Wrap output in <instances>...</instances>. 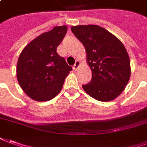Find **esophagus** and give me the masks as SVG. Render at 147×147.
<instances>
[{
  "label": "esophagus",
  "mask_w": 147,
  "mask_h": 147,
  "mask_svg": "<svg viewBox=\"0 0 147 147\" xmlns=\"http://www.w3.org/2000/svg\"><path fill=\"white\" fill-rule=\"evenodd\" d=\"M80 62L79 61V60H77V61L75 62V63L74 65L73 68H74V69H77L78 67H80Z\"/></svg>",
  "instance_id": "34e87169"
}]
</instances>
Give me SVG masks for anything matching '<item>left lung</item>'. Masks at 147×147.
I'll use <instances>...</instances> for the list:
<instances>
[{
  "instance_id": "obj_1",
  "label": "left lung",
  "mask_w": 147,
  "mask_h": 147,
  "mask_svg": "<svg viewBox=\"0 0 147 147\" xmlns=\"http://www.w3.org/2000/svg\"><path fill=\"white\" fill-rule=\"evenodd\" d=\"M85 48L91 81L82 85L88 95L100 101L116 98L131 75L129 54L122 42L105 28L96 25L70 28Z\"/></svg>"
}]
</instances>
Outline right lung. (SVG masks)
Instances as JSON below:
<instances>
[{"label":"right lung","mask_w":147,"mask_h":147,"mask_svg":"<svg viewBox=\"0 0 147 147\" xmlns=\"http://www.w3.org/2000/svg\"><path fill=\"white\" fill-rule=\"evenodd\" d=\"M67 32L66 25L54 27L31 41L20 54L17 79L30 98L36 101H49L62 90L65 78L72 70L57 52Z\"/></svg>","instance_id":"obj_1"}]
</instances>
